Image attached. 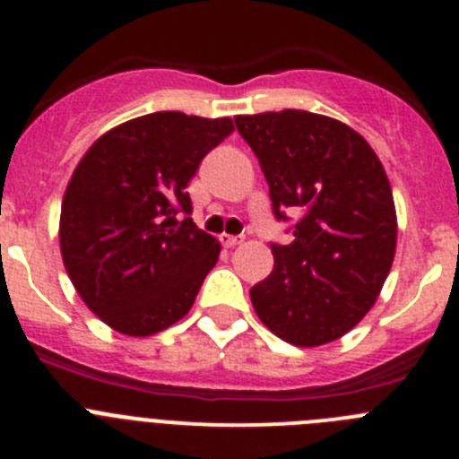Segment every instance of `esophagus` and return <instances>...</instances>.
I'll list each match as a JSON object with an SVG mask.
<instances>
[{"label":"esophagus","mask_w":459,"mask_h":459,"mask_svg":"<svg viewBox=\"0 0 459 459\" xmlns=\"http://www.w3.org/2000/svg\"><path fill=\"white\" fill-rule=\"evenodd\" d=\"M220 242L224 244L226 248H233V247H238V244H242L244 242V238L242 235H220Z\"/></svg>","instance_id":"1"}]
</instances>
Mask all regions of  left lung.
<instances>
[{
  "instance_id": "8db88e82",
  "label": "left lung",
  "mask_w": 459,
  "mask_h": 459,
  "mask_svg": "<svg viewBox=\"0 0 459 459\" xmlns=\"http://www.w3.org/2000/svg\"><path fill=\"white\" fill-rule=\"evenodd\" d=\"M257 155L273 212H298L293 242L271 244L273 271L251 289L264 326L311 349L358 326L373 308L397 244L384 166L359 133L326 115L286 108L238 115Z\"/></svg>"
}]
</instances>
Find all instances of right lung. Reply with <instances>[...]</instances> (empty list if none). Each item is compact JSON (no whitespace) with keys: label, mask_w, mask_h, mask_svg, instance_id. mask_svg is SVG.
I'll return each instance as SVG.
<instances>
[{"label":"right lung","mask_w":459,"mask_h":459,"mask_svg":"<svg viewBox=\"0 0 459 459\" xmlns=\"http://www.w3.org/2000/svg\"><path fill=\"white\" fill-rule=\"evenodd\" d=\"M233 119L178 110L110 128L82 157L59 215L64 266L84 304L113 331L148 337L179 322L220 257L193 224L186 186Z\"/></svg>","instance_id":"right-lung-1"}]
</instances>
